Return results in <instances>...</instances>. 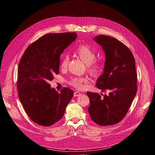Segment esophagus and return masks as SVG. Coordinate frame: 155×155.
Segmentation results:
<instances>
[{
  "label": "esophagus",
  "mask_w": 155,
  "mask_h": 155,
  "mask_svg": "<svg viewBox=\"0 0 155 155\" xmlns=\"http://www.w3.org/2000/svg\"><path fill=\"white\" fill-rule=\"evenodd\" d=\"M81 94V93H80V92H78V91H75V93H74V96H75V97H77V96H80Z\"/></svg>",
  "instance_id": "obj_1"
}]
</instances>
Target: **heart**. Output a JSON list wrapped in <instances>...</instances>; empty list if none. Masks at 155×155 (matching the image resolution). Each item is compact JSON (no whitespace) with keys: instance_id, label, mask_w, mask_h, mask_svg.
Returning <instances> with one entry per match:
<instances>
[{"instance_id":"1","label":"heart","mask_w":155,"mask_h":155,"mask_svg":"<svg viewBox=\"0 0 155 155\" xmlns=\"http://www.w3.org/2000/svg\"><path fill=\"white\" fill-rule=\"evenodd\" d=\"M74 53L87 65V69L91 75L97 76L102 72V65L100 62L95 60L96 53L91 47L87 45H80L75 48ZM69 63V58L68 56H62L60 61V68L62 70L66 69ZM87 79L84 77H74L70 79L69 83L71 85L78 89H81L83 87L84 84L87 83Z\"/></svg>"}]
</instances>
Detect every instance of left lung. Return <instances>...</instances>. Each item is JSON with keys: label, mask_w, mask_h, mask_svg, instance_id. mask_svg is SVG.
Returning <instances> with one entry per match:
<instances>
[{"label": "left lung", "mask_w": 155, "mask_h": 155, "mask_svg": "<svg viewBox=\"0 0 155 155\" xmlns=\"http://www.w3.org/2000/svg\"><path fill=\"white\" fill-rule=\"evenodd\" d=\"M93 40L105 54L104 72L97 78L96 86L109 94L101 93L102 97L96 93L87 92L90 102L87 110L96 124L114 125L125 117L136 94V61L130 50L115 38L99 35Z\"/></svg>", "instance_id": "8db88e82"}]
</instances>
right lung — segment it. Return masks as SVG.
Listing matches in <instances>:
<instances>
[{
  "label": "right lung",
  "mask_w": 155,
  "mask_h": 155,
  "mask_svg": "<svg viewBox=\"0 0 155 155\" xmlns=\"http://www.w3.org/2000/svg\"><path fill=\"white\" fill-rule=\"evenodd\" d=\"M77 37L75 32L46 34L30 45L19 61L18 97L31 120L39 125L50 126L60 120L74 96L68 87L58 93L48 81L59 74L60 56Z\"/></svg>",
  "instance_id": "add662e5"
}]
</instances>
